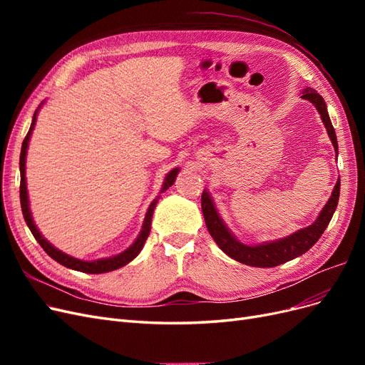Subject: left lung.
<instances>
[{
    "instance_id": "obj_1",
    "label": "left lung",
    "mask_w": 365,
    "mask_h": 365,
    "mask_svg": "<svg viewBox=\"0 0 365 365\" xmlns=\"http://www.w3.org/2000/svg\"><path fill=\"white\" fill-rule=\"evenodd\" d=\"M300 94H302V98L311 102L317 108L318 114L322 115V120L327 130V135L330 141H332L334 149H335V157H338V141H336L332 121H330V117L327 113L324 98L315 90H312L311 86L304 88ZM339 187H341V182L338 178L334 187L332 196L329 197V201L326 202L322 212H319L315 222H312L306 228L295 231V233L286 237H282L277 240H269V242H262V244H257V245L242 244V242L231 233V230L225 225L224 219L217 213V208L207 189H204L202 192L201 205H202V213H204L208 233L212 235L217 247L222 250L228 257L237 260L239 263L248 264V267L272 268V267H279V264L284 262H289L298 256H302V254H304L317 244V240L322 237V235L324 233V230L330 222V219H332L335 213L338 200H339Z\"/></svg>"
}]
</instances>
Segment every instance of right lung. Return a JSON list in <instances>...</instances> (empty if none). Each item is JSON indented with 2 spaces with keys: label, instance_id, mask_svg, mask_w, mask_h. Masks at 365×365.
I'll return each instance as SVG.
<instances>
[{
  "label": "right lung",
  "instance_id": "add662e5",
  "mask_svg": "<svg viewBox=\"0 0 365 365\" xmlns=\"http://www.w3.org/2000/svg\"><path fill=\"white\" fill-rule=\"evenodd\" d=\"M42 103L38 106L35 114H33L31 125H30V129H29L27 135H26V138L23 141V148H21V157H19V172H21L19 197H21V208H23V215H24L27 227L30 228L31 235L35 236V239L39 242V245L43 248V251H46L51 259H54L58 263L63 264V267H67L70 269L81 271V272H88V274H103V272H109V271H114V269H118L121 267H125V264H128L129 262L134 260L140 254V251L143 250V247H145V242H146V239H148V236L150 233V224H152L153 210H155V205H157V202L160 200V196H157L155 200L150 202V205L148 208L146 217H145V222H143L141 231H140V235L137 236V239L134 240V244H132L129 248H126L125 251H121L120 254H115V256L105 257V259H96V260H82V259H76L73 256H68V254H65L63 251H61L54 245H51L50 242L42 236V233L38 230V227L35 224V220H33V216H31V212H30L29 193H27V180H26L27 149H29L31 132H33V129H35V125H36V117H38V113H39V108L42 106ZM178 172H180V168H175L168 175H165L160 193L165 192V190L169 189V187L173 185Z\"/></svg>",
  "mask_w": 365,
  "mask_h": 365
}]
</instances>
